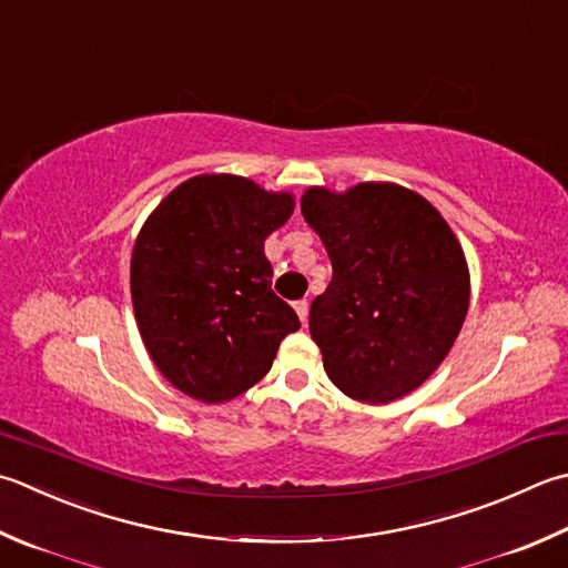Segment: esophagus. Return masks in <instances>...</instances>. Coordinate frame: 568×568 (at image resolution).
<instances>
[{"instance_id":"esophagus-1","label":"esophagus","mask_w":568,"mask_h":568,"mask_svg":"<svg viewBox=\"0 0 568 568\" xmlns=\"http://www.w3.org/2000/svg\"><path fill=\"white\" fill-rule=\"evenodd\" d=\"M295 313H297V317H300V322H307V313H310V305H307V300H297L295 303Z\"/></svg>"}]
</instances>
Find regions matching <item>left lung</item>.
<instances>
[{
    "instance_id": "1",
    "label": "left lung",
    "mask_w": 568,
    "mask_h": 568,
    "mask_svg": "<svg viewBox=\"0 0 568 568\" xmlns=\"http://www.w3.org/2000/svg\"><path fill=\"white\" fill-rule=\"evenodd\" d=\"M300 209L332 261L310 307L329 382L369 406L416 392L448 357L470 305L468 261L448 221L394 182L310 186Z\"/></svg>"
}]
</instances>
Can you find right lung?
Masks as SVG:
<instances>
[{"mask_svg":"<svg viewBox=\"0 0 568 568\" xmlns=\"http://www.w3.org/2000/svg\"><path fill=\"white\" fill-rule=\"evenodd\" d=\"M295 196L239 174H199L144 221L130 261L140 337L162 376L202 404L258 384L295 310L271 291L263 243L291 219Z\"/></svg>","mask_w":568,"mask_h":568,"instance_id":"add662e5","label":"right lung"}]
</instances>
